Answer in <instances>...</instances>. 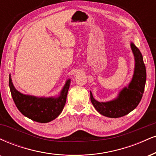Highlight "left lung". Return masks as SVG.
<instances>
[{"instance_id":"8db88e82","label":"left lung","mask_w":156,"mask_h":156,"mask_svg":"<svg viewBox=\"0 0 156 156\" xmlns=\"http://www.w3.org/2000/svg\"><path fill=\"white\" fill-rule=\"evenodd\" d=\"M133 54L135 58V69L133 78L128 87L120 92L117 99L108 102L95 100L90 92V97L95 109L102 115L109 118H119L127 115L134 110L141 101L146 82V69L143 58L139 48L132 43Z\"/></svg>"}]
</instances>
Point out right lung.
Listing matches in <instances>:
<instances>
[{"instance_id": "right-lung-1", "label": "right lung", "mask_w": 156, "mask_h": 156, "mask_svg": "<svg viewBox=\"0 0 156 156\" xmlns=\"http://www.w3.org/2000/svg\"><path fill=\"white\" fill-rule=\"evenodd\" d=\"M70 83V80H67L58 98H38L19 92L9 76V88L16 108L24 116L39 123L49 122L61 113L66 103Z\"/></svg>"}]
</instances>
